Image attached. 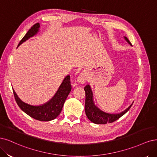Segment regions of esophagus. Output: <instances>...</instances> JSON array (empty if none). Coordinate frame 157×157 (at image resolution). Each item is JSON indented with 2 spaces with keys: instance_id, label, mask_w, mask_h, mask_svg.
I'll list each match as a JSON object with an SVG mask.
<instances>
[{
  "instance_id": "1",
  "label": "esophagus",
  "mask_w": 157,
  "mask_h": 157,
  "mask_svg": "<svg viewBox=\"0 0 157 157\" xmlns=\"http://www.w3.org/2000/svg\"><path fill=\"white\" fill-rule=\"evenodd\" d=\"M86 81H87V77H86L85 74L83 72L81 73L77 78V82L79 83L83 84L86 82Z\"/></svg>"
}]
</instances>
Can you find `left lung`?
<instances>
[{
  "instance_id": "obj_1",
  "label": "left lung",
  "mask_w": 157,
  "mask_h": 157,
  "mask_svg": "<svg viewBox=\"0 0 157 157\" xmlns=\"http://www.w3.org/2000/svg\"><path fill=\"white\" fill-rule=\"evenodd\" d=\"M129 44L131 45L130 42L126 37H124ZM85 91V112L87 118L95 124H107L113 123L116 120L119 119L124 115L131 108L132 104L129 107L125 109L124 112L117 113V114H111L105 113L103 111L100 110L98 108L94 105L93 102V94L92 90L90 89L89 85H86L84 87Z\"/></svg>"
}]
</instances>
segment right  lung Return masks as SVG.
<instances>
[{
  "label": "right lung",
  "instance_id": "add662e5",
  "mask_svg": "<svg viewBox=\"0 0 157 157\" xmlns=\"http://www.w3.org/2000/svg\"><path fill=\"white\" fill-rule=\"evenodd\" d=\"M40 28V24L36 23L29 30V31L25 35L21 41L19 42L17 47L23 42H25L29 38L33 37L36 34ZM72 89L70 84V75H67L64 79L61 85H60L57 93L53 96V98L40 105H32L25 103L20 99L17 94L13 89L15 100H16L19 107L23 110L25 113L29 115L35 119L41 121H49L55 119L61 112L64 103L67 99L68 95Z\"/></svg>",
  "mask_w": 157,
  "mask_h": 157
}]
</instances>
